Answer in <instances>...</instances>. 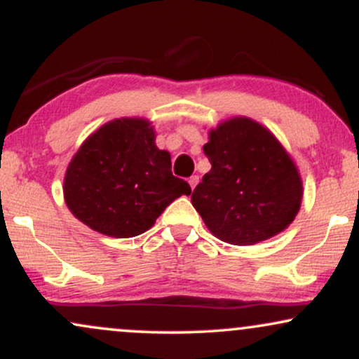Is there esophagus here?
I'll use <instances>...</instances> for the list:
<instances>
[{
  "instance_id": "1",
  "label": "esophagus",
  "mask_w": 359,
  "mask_h": 359,
  "mask_svg": "<svg viewBox=\"0 0 359 359\" xmlns=\"http://www.w3.org/2000/svg\"><path fill=\"white\" fill-rule=\"evenodd\" d=\"M189 184H191V189L194 191V187H196V185L199 184V175H192L191 179H189Z\"/></svg>"
}]
</instances>
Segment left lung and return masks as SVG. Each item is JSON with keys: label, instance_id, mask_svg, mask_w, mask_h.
I'll return each mask as SVG.
<instances>
[{"label": "left lung", "instance_id": "1", "mask_svg": "<svg viewBox=\"0 0 359 359\" xmlns=\"http://www.w3.org/2000/svg\"><path fill=\"white\" fill-rule=\"evenodd\" d=\"M211 170L192 205L217 240L248 246L292 224L302 204L299 168L277 137L255 119L234 116L209 130Z\"/></svg>", "mask_w": 359, "mask_h": 359}]
</instances>
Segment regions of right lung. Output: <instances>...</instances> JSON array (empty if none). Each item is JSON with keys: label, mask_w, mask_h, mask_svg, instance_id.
I'll return each instance as SVG.
<instances>
[{"label": "right lung", "mask_w": 359, "mask_h": 359, "mask_svg": "<svg viewBox=\"0 0 359 359\" xmlns=\"http://www.w3.org/2000/svg\"><path fill=\"white\" fill-rule=\"evenodd\" d=\"M189 194L191 185L172 174L170 154L155 145L145 118H118L97 128L64 177L69 211L111 238L145 233L168 204Z\"/></svg>", "instance_id": "obj_1"}]
</instances>
